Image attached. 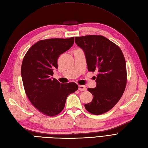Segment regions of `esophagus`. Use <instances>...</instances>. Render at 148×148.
Listing matches in <instances>:
<instances>
[{
	"label": "esophagus",
	"mask_w": 148,
	"mask_h": 148,
	"mask_svg": "<svg viewBox=\"0 0 148 148\" xmlns=\"http://www.w3.org/2000/svg\"><path fill=\"white\" fill-rule=\"evenodd\" d=\"M78 90L79 91H85L86 90V88L85 86H83V85H79L78 86Z\"/></svg>",
	"instance_id": "esophagus-1"
}]
</instances>
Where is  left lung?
Masks as SVG:
<instances>
[{
	"instance_id": "left-lung-1",
	"label": "left lung",
	"mask_w": 148,
	"mask_h": 148,
	"mask_svg": "<svg viewBox=\"0 0 148 148\" xmlns=\"http://www.w3.org/2000/svg\"><path fill=\"white\" fill-rule=\"evenodd\" d=\"M75 42L84 52L88 71H98L96 87L88 88L93 96L92 101L84 107L93 114H102L118 103L125 90L127 69L124 55L118 46L102 36L76 37Z\"/></svg>"
}]
</instances>
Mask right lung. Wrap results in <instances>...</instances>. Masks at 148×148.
I'll return each mask as SVG.
<instances>
[{
    "mask_svg": "<svg viewBox=\"0 0 148 148\" xmlns=\"http://www.w3.org/2000/svg\"><path fill=\"white\" fill-rule=\"evenodd\" d=\"M74 37L40 40L30 47L22 62L21 74L26 95L43 114L54 116L64 109L69 94L76 92L75 83L62 84L52 78L58 56L70 49Z\"/></svg>",
    "mask_w": 148,
    "mask_h": 148,
    "instance_id": "add662e5",
    "label": "right lung"
}]
</instances>
